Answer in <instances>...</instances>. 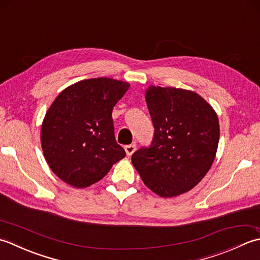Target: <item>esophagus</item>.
<instances>
[{"label": "esophagus", "instance_id": "obj_1", "mask_svg": "<svg viewBox=\"0 0 260 260\" xmlns=\"http://www.w3.org/2000/svg\"><path fill=\"white\" fill-rule=\"evenodd\" d=\"M124 150H125V152H126V155L131 156L132 153H134V152L136 151V145H135V144L126 145V146L124 147Z\"/></svg>", "mask_w": 260, "mask_h": 260}]
</instances>
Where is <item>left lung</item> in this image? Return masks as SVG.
Segmentation results:
<instances>
[{
  "label": "left lung",
  "instance_id": "obj_1",
  "mask_svg": "<svg viewBox=\"0 0 260 260\" xmlns=\"http://www.w3.org/2000/svg\"><path fill=\"white\" fill-rule=\"evenodd\" d=\"M146 102L155 134L131 157L142 182L161 198L186 193L210 171L220 126L213 108L193 91L150 85Z\"/></svg>",
  "mask_w": 260,
  "mask_h": 260
}]
</instances>
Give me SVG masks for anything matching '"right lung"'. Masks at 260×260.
<instances>
[{
	"mask_svg": "<svg viewBox=\"0 0 260 260\" xmlns=\"http://www.w3.org/2000/svg\"><path fill=\"white\" fill-rule=\"evenodd\" d=\"M129 87V83L108 77L84 79L52 102L40 139L47 164L62 182L87 187L125 157L114 137L112 110Z\"/></svg>",
	"mask_w": 260,
	"mask_h": 260,
	"instance_id": "1",
	"label": "right lung"
}]
</instances>
